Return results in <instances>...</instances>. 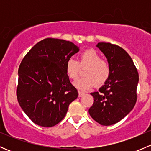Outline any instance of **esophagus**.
<instances>
[{
	"label": "esophagus",
	"instance_id": "obj_1",
	"mask_svg": "<svg viewBox=\"0 0 151 151\" xmlns=\"http://www.w3.org/2000/svg\"><path fill=\"white\" fill-rule=\"evenodd\" d=\"M84 95H85V93L81 92V91H79V97H82Z\"/></svg>",
	"mask_w": 151,
	"mask_h": 151
}]
</instances>
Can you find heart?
Instances as JSON below:
<instances>
[{
    "label": "heart",
    "instance_id": "heart-1",
    "mask_svg": "<svg viewBox=\"0 0 151 151\" xmlns=\"http://www.w3.org/2000/svg\"><path fill=\"white\" fill-rule=\"evenodd\" d=\"M88 66L85 71L84 78L77 80L74 85L82 91H87L97 84L103 85L110 74V67L108 63L101 60L99 55L93 50L83 52L80 55L79 62L73 58L68 59L66 63V72L71 80L78 78L80 67Z\"/></svg>",
    "mask_w": 151,
    "mask_h": 151
}]
</instances>
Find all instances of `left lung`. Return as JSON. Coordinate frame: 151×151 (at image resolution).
Returning a JSON list of instances; mask_svg holds the SVG:
<instances>
[{
  "label": "left lung",
  "mask_w": 151,
  "mask_h": 151,
  "mask_svg": "<svg viewBox=\"0 0 151 151\" xmlns=\"http://www.w3.org/2000/svg\"><path fill=\"white\" fill-rule=\"evenodd\" d=\"M96 47L104 53L110 74L99 92L91 93L94 102L88 112L103 126L119 122L134 106L139 74L132 58L118 45L99 42Z\"/></svg>",
  "instance_id": "1"
}]
</instances>
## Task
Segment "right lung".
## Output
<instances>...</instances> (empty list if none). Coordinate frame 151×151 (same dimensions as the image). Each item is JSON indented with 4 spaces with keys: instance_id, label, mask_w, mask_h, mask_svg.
<instances>
[{
    "instance_id": "obj_1",
    "label": "right lung",
    "mask_w": 151,
    "mask_h": 151,
    "mask_svg": "<svg viewBox=\"0 0 151 151\" xmlns=\"http://www.w3.org/2000/svg\"><path fill=\"white\" fill-rule=\"evenodd\" d=\"M79 50L69 41L47 38L35 45L22 59L17 97L22 110L36 124L55 126L78 96L66 74V63Z\"/></svg>"
}]
</instances>
